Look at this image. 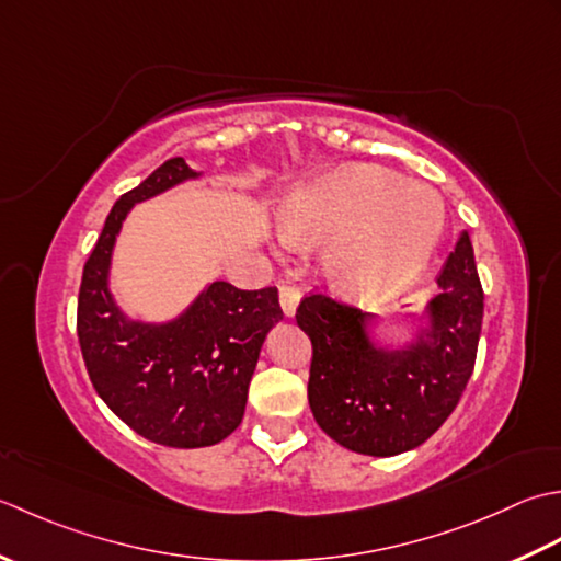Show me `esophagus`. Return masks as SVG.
<instances>
[{
	"mask_svg": "<svg viewBox=\"0 0 561 561\" xmlns=\"http://www.w3.org/2000/svg\"><path fill=\"white\" fill-rule=\"evenodd\" d=\"M278 295H280V307H283L285 317H293L297 305H300V297H302L300 288H295V285H280Z\"/></svg>",
	"mask_w": 561,
	"mask_h": 561,
	"instance_id": "esophagus-1",
	"label": "esophagus"
}]
</instances>
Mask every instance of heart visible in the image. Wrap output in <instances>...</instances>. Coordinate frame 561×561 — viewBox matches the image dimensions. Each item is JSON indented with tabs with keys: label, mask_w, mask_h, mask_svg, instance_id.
<instances>
[{
	"label": "heart",
	"mask_w": 561,
	"mask_h": 561,
	"mask_svg": "<svg viewBox=\"0 0 561 561\" xmlns=\"http://www.w3.org/2000/svg\"><path fill=\"white\" fill-rule=\"evenodd\" d=\"M445 210L436 191L373 164H348L285 198L278 225L293 244L327 242L339 290L382 300L407 290L436 251Z\"/></svg>",
	"instance_id": "heart-1"
}]
</instances>
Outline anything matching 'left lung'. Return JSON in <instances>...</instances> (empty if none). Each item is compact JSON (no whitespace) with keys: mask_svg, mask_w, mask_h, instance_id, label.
<instances>
[{"mask_svg":"<svg viewBox=\"0 0 561 561\" xmlns=\"http://www.w3.org/2000/svg\"><path fill=\"white\" fill-rule=\"evenodd\" d=\"M426 307V327L404 348H382L368 334L370 314L329 295L297 307L312 341L307 397L314 421L344 448L390 457L419 448L453 414L474 370L484 293L470 234L462 232Z\"/></svg>","mask_w":561,"mask_h":561,"instance_id":"obj_1","label":"left lung"}]
</instances>
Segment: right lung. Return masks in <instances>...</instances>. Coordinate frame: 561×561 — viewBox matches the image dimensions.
Segmentation results:
<instances>
[{"instance_id": "1", "label": "right lung", "mask_w": 561, "mask_h": 561, "mask_svg": "<svg viewBox=\"0 0 561 561\" xmlns=\"http://www.w3.org/2000/svg\"><path fill=\"white\" fill-rule=\"evenodd\" d=\"M198 176L174 157L123 193L87 259L77 302V336L94 390L135 433L169 448H205L242 424L261 346L283 319L276 288L239 290L225 280L162 324L130 319L113 300L111 254L125 215Z\"/></svg>"}]
</instances>
